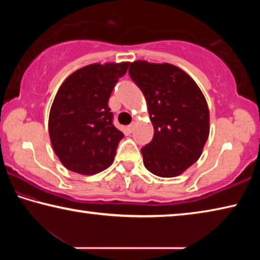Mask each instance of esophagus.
Instances as JSON below:
<instances>
[{"instance_id": "obj_1", "label": "esophagus", "mask_w": 260, "mask_h": 260, "mask_svg": "<svg viewBox=\"0 0 260 260\" xmlns=\"http://www.w3.org/2000/svg\"><path fill=\"white\" fill-rule=\"evenodd\" d=\"M134 127H135V122H132V124L128 126V131L129 132H133L134 131Z\"/></svg>"}]
</instances>
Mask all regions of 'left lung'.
<instances>
[{"instance_id": "left-lung-1", "label": "left lung", "mask_w": 260, "mask_h": 260, "mask_svg": "<svg viewBox=\"0 0 260 260\" xmlns=\"http://www.w3.org/2000/svg\"><path fill=\"white\" fill-rule=\"evenodd\" d=\"M129 77L144 95L153 138L141 149L152 174L172 178L199 159L209 138L210 113L196 82L174 65L136 60Z\"/></svg>"}]
</instances>
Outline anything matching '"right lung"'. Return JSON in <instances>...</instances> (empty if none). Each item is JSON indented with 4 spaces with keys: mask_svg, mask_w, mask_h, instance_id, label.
Segmentation results:
<instances>
[{
    "mask_svg": "<svg viewBox=\"0 0 260 260\" xmlns=\"http://www.w3.org/2000/svg\"><path fill=\"white\" fill-rule=\"evenodd\" d=\"M128 65H87L57 91L49 114L50 141L61 164L72 172L95 174L112 164L124 134L113 125L108 104Z\"/></svg>",
    "mask_w": 260,
    "mask_h": 260,
    "instance_id": "1",
    "label": "right lung"
}]
</instances>
